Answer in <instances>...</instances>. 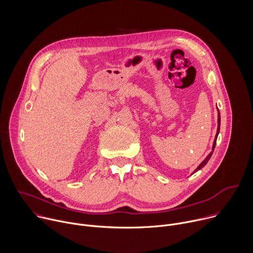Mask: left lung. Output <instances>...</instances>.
I'll use <instances>...</instances> for the list:
<instances>
[{
	"instance_id": "1",
	"label": "left lung",
	"mask_w": 253,
	"mask_h": 253,
	"mask_svg": "<svg viewBox=\"0 0 253 253\" xmlns=\"http://www.w3.org/2000/svg\"><path fill=\"white\" fill-rule=\"evenodd\" d=\"M217 123H218V126H217V132H216V135H215V139H214V142H213V146H212V151L208 154V156L199 164V166L194 170V172L193 173H195L196 171H198V170H200L202 167H204L205 165H206V163L208 162V160L210 159V157H211V155H212V153H213V150H214V148H215V144H216V140H217V136H218V134H219V130H220V113H219V111H218V119H217Z\"/></svg>"
}]
</instances>
